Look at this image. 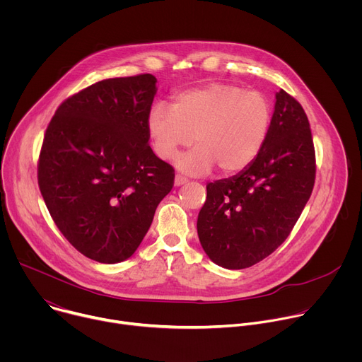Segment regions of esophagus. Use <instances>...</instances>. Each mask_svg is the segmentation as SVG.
Here are the masks:
<instances>
[{"label":"esophagus","mask_w":362,"mask_h":362,"mask_svg":"<svg viewBox=\"0 0 362 362\" xmlns=\"http://www.w3.org/2000/svg\"><path fill=\"white\" fill-rule=\"evenodd\" d=\"M185 183H187V179L183 177V176H180V175H176V177H175V186H182V185H185Z\"/></svg>","instance_id":"34e87169"}]
</instances>
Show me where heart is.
I'll return each instance as SVG.
<instances>
[{"label": "heart", "mask_w": 362, "mask_h": 362, "mask_svg": "<svg viewBox=\"0 0 362 362\" xmlns=\"http://www.w3.org/2000/svg\"><path fill=\"white\" fill-rule=\"evenodd\" d=\"M272 106L259 91L232 83H211L175 95L173 107L153 105L147 132L154 153L170 160L182 147L197 144L179 158L177 168L193 176L214 165L223 175L246 169L261 153L269 134Z\"/></svg>", "instance_id": "heart-1"}]
</instances>
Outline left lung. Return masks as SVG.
Instances as JSON below:
<instances>
[{
	"label": "left lung",
	"instance_id": "1",
	"mask_svg": "<svg viewBox=\"0 0 362 362\" xmlns=\"http://www.w3.org/2000/svg\"><path fill=\"white\" fill-rule=\"evenodd\" d=\"M308 117L285 90L276 93L269 134L257 158L236 176L208 183L197 216L203 250L226 269L265 259L289 236L315 183Z\"/></svg>",
	"mask_w": 362,
	"mask_h": 362
}]
</instances>
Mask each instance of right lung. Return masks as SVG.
<instances>
[{"label": "right lung", "mask_w": 362, "mask_h": 362, "mask_svg": "<svg viewBox=\"0 0 362 362\" xmlns=\"http://www.w3.org/2000/svg\"><path fill=\"white\" fill-rule=\"evenodd\" d=\"M156 77L98 81L66 98L48 123L38 186L64 238L101 264L130 257L172 190L175 169L148 146Z\"/></svg>", "instance_id": "add662e5"}]
</instances>
